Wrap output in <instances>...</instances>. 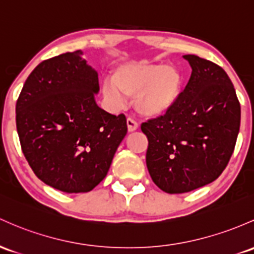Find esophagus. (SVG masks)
Listing matches in <instances>:
<instances>
[{
    "instance_id": "obj_1",
    "label": "esophagus",
    "mask_w": 254,
    "mask_h": 254,
    "mask_svg": "<svg viewBox=\"0 0 254 254\" xmlns=\"http://www.w3.org/2000/svg\"><path fill=\"white\" fill-rule=\"evenodd\" d=\"M127 130H129L130 132L135 131V130L138 129V124L133 121L132 118H127Z\"/></svg>"
}]
</instances>
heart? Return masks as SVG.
Returning a JSON list of instances; mask_svg holds the SVG:
<instances>
[{
    "label": "heart",
    "mask_w": 254,
    "mask_h": 254,
    "mask_svg": "<svg viewBox=\"0 0 254 254\" xmlns=\"http://www.w3.org/2000/svg\"><path fill=\"white\" fill-rule=\"evenodd\" d=\"M182 84V73L175 66L127 63L114 69L112 78L104 80L102 94L114 107H121L127 97L135 96L138 112L158 117L174 107Z\"/></svg>",
    "instance_id": "1"
}]
</instances>
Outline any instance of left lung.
Segmentation results:
<instances>
[{
	"label": "left lung",
	"mask_w": 254,
	"mask_h": 254,
	"mask_svg": "<svg viewBox=\"0 0 254 254\" xmlns=\"http://www.w3.org/2000/svg\"><path fill=\"white\" fill-rule=\"evenodd\" d=\"M191 67L185 90L164 116L142 123L146 163L153 182L181 194L213 182L224 171L240 130L241 107L221 66L183 55Z\"/></svg>",
	"instance_id": "1"
}]
</instances>
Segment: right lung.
<instances>
[{
	"instance_id": "add662e5",
	"label": "right lung",
	"mask_w": 254,
	"mask_h": 254,
	"mask_svg": "<svg viewBox=\"0 0 254 254\" xmlns=\"http://www.w3.org/2000/svg\"><path fill=\"white\" fill-rule=\"evenodd\" d=\"M82 55L76 50L42 61L15 107L27 163L42 182L65 193L93 190L127 131L124 114L97 106V72Z\"/></svg>"
}]
</instances>
